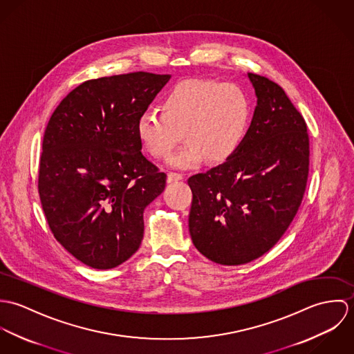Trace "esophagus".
I'll return each mask as SVG.
<instances>
[{
    "instance_id": "esophagus-1",
    "label": "esophagus",
    "mask_w": 354,
    "mask_h": 354,
    "mask_svg": "<svg viewBox=\"0 0 354 354\" xmlns=\"http://www.w3.org/2000/svg\"><path fill=\"white\" fill-rule=\"evenodd\" d=\"M183 178H184V176H183L181 173H174V171H171V173L167 174V183H176V181H180V180H183Z\"/></svg>"
}]
</instances>
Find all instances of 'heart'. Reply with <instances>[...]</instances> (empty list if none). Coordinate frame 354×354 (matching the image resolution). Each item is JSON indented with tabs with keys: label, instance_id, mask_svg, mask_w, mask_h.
I'll list each match as a JSON object with an SVG mask.
<instances>
[{
	"label": "heart",
	"instance_id": "1",
	"mask_svg": "<svg viewBox=\"0 0 354 354\" xmlns=\"http://www.w3.org/2000/svg\"><path fill=\"white\" fill-rule=\"evenodd\" d=\"M160 111H145L136 121L143 149L155 159L171 156L170 165L191 169L205 159L222 163L244 143L251 124V102L239 84L188 79L173 86L160 102Z\"/></svg>",
	"mask_w": 354,
	"mask_h": 354
}]
</instances>
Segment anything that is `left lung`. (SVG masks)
Listing matches in <instances>:
<instances>
[{
	"instance_id": "1",
	"label": "left lung",
	"mask_w": 354,
	"mask_h": 354,
	"mask_svg": "<svg viewBox=\"0 0 354 354\" xmlns=\"http://www.w3.org/2000/svg\"><path fill=\"white\" fill-rule=\"evenodd\" d=\"M257 106L247 138L230 159L188 178L189 233L207 259L239 266L270 251L303 201L309 138L282 87L248 73Z\"/></svg>"
}]
</instances>
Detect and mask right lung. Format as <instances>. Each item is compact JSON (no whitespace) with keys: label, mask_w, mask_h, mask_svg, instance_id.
<instances>
[{"label":"right lung","mask_w":354,"mask_h":354,"mask_svg":"<svg viewBox=\"0 0 354 354\" xmlns=\"http://www.w3.org/2000/svg\"><path fill=\"white\" fill-rule=\"evenodd\" d=\"M170 75L133 72L87 80L51 114L38 189L55 240L97 270L136 252L143 212L166 185L143 153L136 121Z\"/></svg>","instance_id":"add662e5"}]
</instances>
